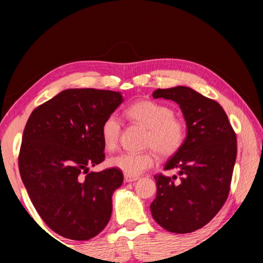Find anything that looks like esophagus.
<instances>
[{
  "mask_svg": "<svg viewBox=\"0 0 263 263\" xmlns=\"http://www.w3.org/2000/svg\"><path fill=\"white\" fill-rule=\"evenodd\" d=\"M138 179H139V177H138V176H130V175L124 176V180H125V182H135Z\"/></svg>",
  "mask_w": 263,
  "mask_h": 263,
  "instance_id": "esophagus-1",
  "label": "esophagus"
}]
</instances>
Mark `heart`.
Wrapping results in <instances>:
<instances>
[{
  "label": "heart",
  "instance_id": "heart-1",
  "mask_svg": "<svg viewBox=\"0 0 263 263\" xmlns=\"http://www.w3.org/2000/svg\"><path fill=\"white\" fill-rule=\"evenodd\" d=\"M132 121L147 128L145 138L146 147H152L168 158L176 154L185 141V127L180 119L174 117V111L169 106L153 101L137 102L127 109ZM122 125L117 116L106 117L101 127V138L104 147L112 151L118 145ZM155 162L153 149L145 152H124L109 159L111 167L122 171L125 175L137 176L147 171Z\"/></svg>",
  "mask_w": 263,
  "mask_h": 263
}]
</instances>
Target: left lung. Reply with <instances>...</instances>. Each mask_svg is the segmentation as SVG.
Listing matches in <instances>:
<instances>
[{
    "label": "left lung",
    "mask_w": 263,
    "mask_h": 263,
    "mask_svg": "<svg viewBox=\"0 0 263 263\" xmlns=\"http://www.w3.org/2000/svg\"><path fill=\"white\" fill-rule=\"evenodd\" d=\"M154 99L176 102L186 122L185 141L164 171L179 176H154V220L173 233H190L206 225L228 199L237 158V136L221 105L194 89H157Z\"/></svg>",
    "instance_id": "obj_1"
}]
</instances>
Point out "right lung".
Here are the masks:
<instances>
[{
	"label": "right lung",
	"mask_w": 263,
	"mask_h": 263,
	"mask_svg": "<svg viewBox=\"0 0 263 263\" xmlns=\"http://www.w3.org/2000/svg\"><path fill=\"white\" fill-rule=\"evenodd\" d=\"M122 102L118 91L66 89L30 115L18 155L21 177L38 215L61 237L91 239L110 220L123 173L88 171L104 161L102 124Z\"/></svg>",
	"instance_id": "add662e5"
}]
</instances>
